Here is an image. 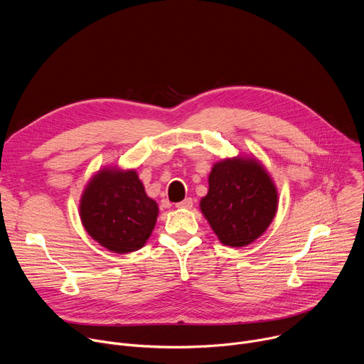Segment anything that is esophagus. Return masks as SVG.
<instances>
[{
    "instance_id": "obj_1",
    "label": "esophagus",
    "mask_w": 364,
    "mask_h": 364,
    "mask_svg": "<svg viewBox=\"0 0 364 364\" xmlns=\"http://www.w3.org/2000/svg\"><path fill=\"white\" fill-rule=\"evenodd\" d=\"M176 207H178V209H191V207H193V200L190 197H187V198L176 203Z\"/></svg>"
}]
</instances>
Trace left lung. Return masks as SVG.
<instances>
[{
  "label": "left lung",
  "instance_id": "left-lung-1",
  "mask_svg": "<svg viewBox=\"0 0 364 364\" xmlns=\"http://www.w3.org/2000/svg\"><path fill=\"white\" fill-rule=\"evenodd\" d=\"M277 203V188L262 166L236 159L215 164L200 209L223 245L240 247L268 229Z\"/></svg>",
  "mask_w": 364,
  "mask_h": 364
}]
</instances>
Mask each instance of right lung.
Segmentation results:
<instances>
[{
    "label": "right lung",
    "instance_id": "add662e5",
    "mask_svg": "<svg viewBox=\"0 0 364 364\" xmlns=\"http://www.w3.org/2000/svg\"><path fill=\"white\" fill-rule=\"evenodd\" d=\"M157 216V203L146 196L135 171H100L80 200V218L86 232L117 253L142 247Z\"/></svg>",
    "mask_w": 364,
    "mask_h": 364
}]
</instances>
